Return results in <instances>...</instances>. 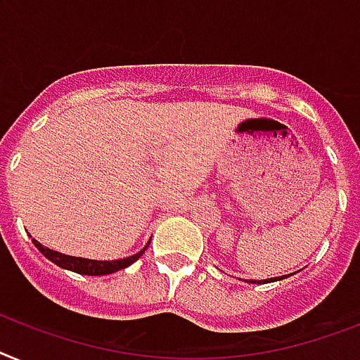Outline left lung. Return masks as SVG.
I'll use <instances>...</instances> for the list:
<instances>
[{"label": "left lung", "mask_w": 360, "mask_h": 360, "mask_svg": "<svg viewBox=\"0 0 360 360\" xmlns=\"http://www.w3.org/2000/svg\"><path fill=\"white\" fill-rule=\"evenodd\" d=\"M283 277H285V276H283ZM283 277H279V279H283ZM276 279H277V277H274V279H264L262 283H271V281H276ZM250 283H261V281H250Z\"/></svg>", "instance_id": "8db88e82"}]
</instances>
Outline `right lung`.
Masks as SVG:
<instances>
[{"mask_svg": "<svg viewBox=\"0 0 360 360\" xmlns=\"http://www.w3.org/2000/svg\"><path fill=\"white\" fill-rule=\"evenodd\" d=\"M33 244L38 248V251L42 253L44 257H48L49 261L55 262L57 266L64 268V270H72L75 274H83V276H107V274H114V271L124 270L127 266L133 264L134 261H139L142 253L146 251V248L139 253H134L131 257H125V259H116V261H90V259H83V257H72L64 255V253H58V251L49 250V248L42 246L40 242H37L33 238Z\"/></svg>", "mask_w": 360, "mask_h": 360, "instance_id": "add662e5", "label": "right lung"}]
</instances>
